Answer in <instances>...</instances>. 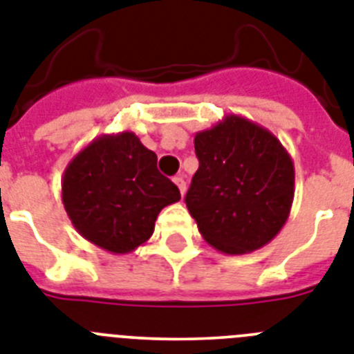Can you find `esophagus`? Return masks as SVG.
<instances>
[{
	"mask_svg": "<svg viewBox=\"0 0 354 354\" xmlns=\"http://www.w3.org/2000/svg\"><path fill=\"white\" fill-rule=\"evenodd\" d=\"M174 183L177 184V188H179L180 195H184V192H186V180H184L183 175H175Z\"/></svg>",
	"mask_w": 354,
	"mask_h": 354,
	"instance_id": "34e87169",
	"label": "esophagus"
}]
</instances>
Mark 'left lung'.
<instances>
[{"label": "left lung", "instance_id": "1", "mask_svg": "<svg viewBox=\"0 0 354 354\" xmlns=\"http://www.w3.org/2000/svg\"><path fill=\"white\" fill-rule=\"evenodd\" d=\"M198 170L186 206L209 246L244 255L282 230L295 197V166L270 130L230 113L194 139Z\"/></svg>", "mask_w": 354, "mask_h": 354}]
</instances>
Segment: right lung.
I'll return each instance as SVG.
<instances>
[{
  "instance_id": "1",
  "label": "right lung",
  "mask_w": 354,
  "mask_h": 354,
  "mask_svg": "<svg viewBox=\"0 0 354 354\" xmlns=\"http://www.w3.org/2000/svg\"><path fill=\"white\" fill-rule=\"evenodd\" d=\"M65 212L83 239L130 253L153 233L157 215L180 198L157 156L133 131L103 133L70 160L61 179Z\"/></svg>"
}]
</instances>
